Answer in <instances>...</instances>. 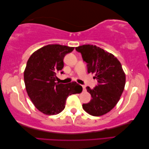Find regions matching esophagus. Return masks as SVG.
<instances>
[{"label":"esophagus","mask_w":149,"mask_h":149,"mask_svg":"<svg viewBox=\"0 0 149 149\" xmlns=\"http://www.w3.org/2000/svg\"><path fill=\"white\" fill-rule=\"evenodd\" d=\"M82 87H83V91H86V86L84 85H82Z\"/></svg>","instance_id":"34e87169"}]
</instances>
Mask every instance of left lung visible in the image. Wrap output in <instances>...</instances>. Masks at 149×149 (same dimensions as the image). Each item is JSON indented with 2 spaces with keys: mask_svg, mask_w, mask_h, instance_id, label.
Masks as SVG:
<instances>
[{
  "mask_svg": "<svg viewBox=\"0 0 149 149\" xmlns=\"http://www.w3.org/2000/svg\"><path fill=\"white\" fill-rule=\"evenodd\" d=\"M87 63L88 73H94L97 84L93 89L86 87L92 100L83 104V108L88 114L100 116L107 113L118 102L124 91L125 75L119 61L112 54L91 45L76 47Z\"/></svg>",
  "mask_w": 149,
  "mask_h": 149,
  "instance_id": "left-lung-1",
  "label": "left lung"
}]
</instances>
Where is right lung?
I'll return each mask as SVG.
<instances>
[{"label": "right lung", "instance_id": "1", "mask_svg": "<svg viewBox=\"0 0 149 149\" xmlns=\"http://www.w3.org/2000/svg\"><path fill=\"white\" fill-rule=\"evenodd\" d=\"M73 49L74 47L48 45L35 52L26 63V92L37 109L44 114H59L65 109L68 97L82 91V86L76 82L56 83L57 72L63 73L64 57Z\"/></svg>", "mask_w": 149, "mask_h": 149}]
</instances>
